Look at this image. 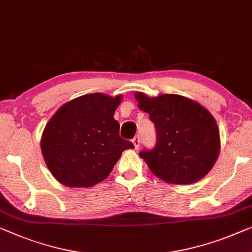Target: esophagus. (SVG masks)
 <instances>
[{"instance_id": "obj_1", "label": "esophagus", "mask_w": 252, "mask_h": 252, "mask_svg": "<svg viewBox=\"0 0 252 252\" xmlns=\"http://www.w3.org/2000/svg\"><path fill=\"white\" fill-rule=\"evenodd\" d=\"M132 144H133V146H134V148L138 149V148H139V145H140V138H139L138 136L134 137V138L132 139Z\"/></svg>"}]
</instances>
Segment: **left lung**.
<instances>
[{
    "instance_id": "1",
    "label": "left lung",
    "mask_w": 252,
    "mask_h": 252,
    "mask_svg": "<svg viewBox=\"0 0 252 252\" xmlns=\"http://www.w3.org/2000/svg\"><path fill=\"white\" fill-rule=\"evenodd\" d=\"M134 97L156 126L155 148L139 153L152 173L171 185H191L204 178L220 150V130L210 112L175 94L148 97L138 92Z\"/></svg>"
}]
</instances>
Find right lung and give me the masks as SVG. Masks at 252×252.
<instances>
[{
  "label": "right lung",
  "mask_w": 252,
  "mask_h": 252,
  "mask_svg": "<svg viewBox=\"0 0 252 252\" xmlns=\"http://www.w3.org/2000/svg\"><path fill=\"white\" fill-rule=\"evenodd\" d=\"M122 96L102 93L63 104L50 119L40 148L48 170L63 186L89 188L110 175L123 150L132 142L120 137L114 119Z\"/></svg>",
  "instance_id": "right-lung-1"
}]
</instances>
